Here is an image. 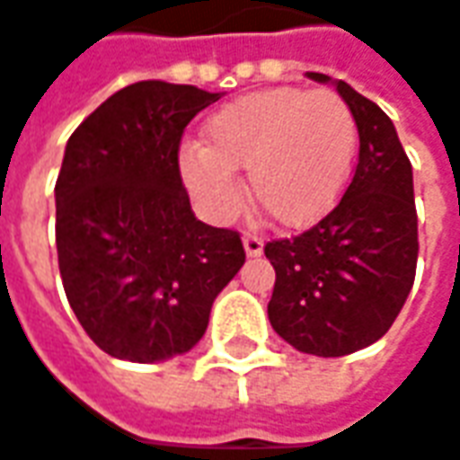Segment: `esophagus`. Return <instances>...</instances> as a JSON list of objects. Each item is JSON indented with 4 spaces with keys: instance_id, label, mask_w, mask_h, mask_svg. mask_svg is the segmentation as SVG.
Masks as SVG:
<instances>
[{
    "instance_id": "1",
    "label": "esophagus",
    "mask_w": 460,
    "mask_h": 460,
    "mask_svg": "<svg viewBox=\"0 0 460 460\" xmlns=\"http://www.w3.org/2000/svg\"><path fill=\"white\" fill-rule=\"evenodd\" d=\"M243 248H245V256L248 259H256V256L264 253V241L259 235H253V233H245L243 235Z\"/></svg>"
}]
</instances>
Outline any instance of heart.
Wrapping results in <instances>:
<instances>
[{
    "label": "heart",
    "mask_w": 460,
    "mask_h": 460,
    "mask_svg": "<svg viewBox=\"0 0 460 460\" xmlns=\"http://www.w3.org/2000/svg\"><path fill=\"white\" fill-rule=\"evenodd\" d=\"M357 152L349 105L329 90L271 87L222 105L204 127V147L183 145L178 168L199 207L215 219L241 209L235 172L251 199L282 227H308L341 199Z\"/></svg>",
    "instance_id": "obj_1"
}]
</instances>
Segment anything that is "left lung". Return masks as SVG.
I'll list each match as a JSON object with an SVG mask.
<instances>
[{
    "label": "left lung",
    "mask_w": 460,
    "mask_h": 460,
    "mask_svg": "<svg viewBox=\"0 0 460 460\" xmlns=\"http://www.w3.org/2000/svg\"><path fill=\"white\" fill-rule=\"evenodd\" d=\"M339 90L359 134L355 178L318 225L292 241L266 243L277 271L269 323L297 352L344 357L391 329L417 271L411 163L394 121L347 82L308 72Z\"/></svg>",
    "instance_id": "obj_1"
}]
</instances>
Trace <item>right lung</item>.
<instances>
[{
    "label": "right lung",
    "instance_id": "1",
    "mask_svg": "<svg viewBox=\"0 0 460 460\" xmlns=\"http://www.w3.org/2000/svg\"><path fill=\"white\" fill-rule=\"evenodd\" d=\"M215 101L194 84L134 82L66 142L54 189L58 271L82 329L116 359L194 349L245 264L238 233L196 219L178 171L183 128Z\"/></svg>",
    "mask_w": 460,
    "mask_h": 460
}]
</instances>
